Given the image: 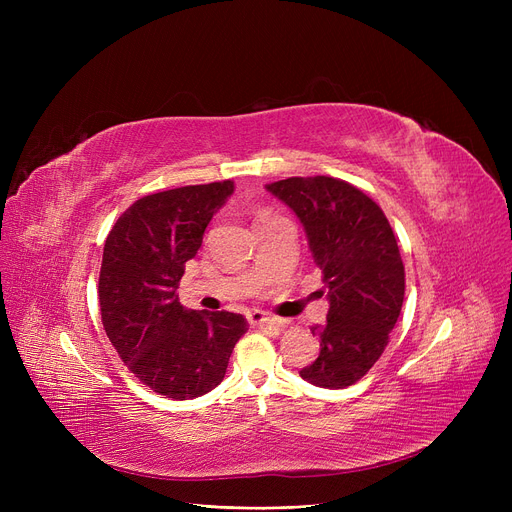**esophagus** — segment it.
Listing matches in <instances>:
<instances>
[{"label":"esophagus","mask_w":512,"mask_h":512,"mask_svg":"<svg viewBox=\"0 0 512 512\" xmlns=\"http://www.w3.org/2000/svg\"><path fill=\"white\" fill-rule=\"evenodd\" d=\"M247 319H249V324L251 326H261V328H282V321L278 319V317H272V315H267V313H263V311H251L249 315H247Z\"/></svg>","instance_id":"esophagus-1"}]
</instances>
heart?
<instances>
[{"instance_id": "b5f03b06", "label": "heart", "mask_w": 512, "mask_h": 512, "mask_svg": "<svg viewBox=\"0 0 512 512\" xmlns=\"http://www.w3.org/2000/svg\"><path fill=\"white\" fill-rule=\"evenodd\" d=\"M259 218H261V215H259Z\"/></svg>"}]
</instances>
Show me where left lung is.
<instances>
[{
  "mask_svg": "<svg viewBox=\"0 0 512 512\" xmlns=\"http://www.w3.org/2000/svg\"><path fill=\"white\" fill-rule=\"evenodd\" d=\"M301 220L328 290V324L313 326L319 357L301 378L319 388L359 382L388 346L405 301V265L380 205L330 176L265 186Z\"/></svg>",
  "mask_w": 512,
  "mask_h": 512,
  "instance_id": "obj_1",
  "label": "left lung"
}]
</instances>
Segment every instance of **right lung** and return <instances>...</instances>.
Wrapping results in <instances>:
<instances>
[{
  "mask_svg": "<svg viewBox=\"0 0 512 512\" xmlns=\"http://www.w3.org/2000/svg\"><path fill=\"white\" fill-rule=\"evenodd\" d=\"M234 182L180 186L134 201L105 238L99 307L124 365L153 392L186 400L218 386L234 344L249 330L240 313L180 305L178 284Z\"/></svg>",
  "mask_w": 512,
  "mask_h": 512,
  "instance_id": "1",
  "label": "right lung"
}]
</instances>
